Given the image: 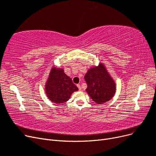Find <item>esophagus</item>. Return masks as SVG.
Returning <instances> with one entry per match:
<instances>
[{
	"instance_id": "34e87169",
	"label": "esophagus",
	"mask_w": 156,
	"mask_h": 156,
	"mask_svg": "<svg viewBox=\"0 0 156 156\" xmlns=\"http://www.w3.org/2000/svg\"><path fill=\"white\" fill-rule=\"evenodd\" d=\"M77 87H78V88H79V90L81 91V88H81V84H78L77 85Z\"/></svg>"
}]
</instances>
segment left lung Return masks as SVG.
Wrapping results in <instances>:
<instances>
[{"mask_svg":"<svg viewBox=\"0 0 156 156\" xmlns=\"http://www.w3.org/2000/svg\"><path fill=\"white\" fill-rule=\"evenodd\" d=\"M84 80L88 86L86 92L97 104H103L114 97L116 84L103 62L90 68L84 75Z\"/></svg>","mask_w":156,"mask_h":156,"instance_id":"left-lung-1","label":"left lung"}]
</instances>
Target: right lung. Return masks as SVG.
Instances as JSON below:
<instances>
[{
    "instance_id": "add662e5",
    "label": "right lung",
    "mask_w": 156,
    "mask_h": 156,
    "mask_svg": "<svg viewBox=\"0 0 156 156\" xmlns=\"http://www.w3.org/2000/svg\"><path fill=\"white\" fill-rule=\"evenodd\" d=\"M77 90L78 88L65 74L62 68L55 66L51 68L45 84L46 96L51 102L58 104L67 102L71 95Z\"/></svg>"
}]
</instances>
